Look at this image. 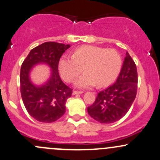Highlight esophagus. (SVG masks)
<instances>
[{"mask_svg": "<svg viewBox=\"0 0 160 160\" xmlns=\"http://www.w3.org/2000/svg\"><path fill=\"white\" fill-rule=\"evenodd\" d=\"M83 92L82 91H73V95H77V94H82Z\"/></svg>", "mask_w": 160, "mask_h": 160, "instance_id": "34e87169", "label": "esophagus"}]
</instances>
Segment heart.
<instances>
[{
  "mask_svg": "<svg viewBox=\"0 0 160 160\" xmlns=\"http://www.w3.org/2000/svg\"><path fill=\"white\" fill-rule=\"evenodd\" d=\"M121 66L122 58L117 50L85 45L76 49L73 57H62L58 69L67 83L74 81L83 69L85 73L75 83L77 87L83 89L110 85L118 76Z\"/></svg>",
  "mask_w": 160,
  "mask_h": 160,
  "instance_id": "b5f03b06",
  "label": "heart"
}]
</instances>
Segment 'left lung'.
Here are the masks:
<instances>
[{"label": "left lung", "instance_id": "8db88e82", "mask_svg": "<svg viewBox=\"0 0 160 160\" xmlns=\"http://www.w3.org/2000/svg\"><path fill=\"white\" fill-rule=\"evenodd\" d=\"M137 70L128 52L114 84L97 94L95 102L87 107L89 115L100 123H112L126 115L136 98Z\"/></svg>", "mask_w": 160, "mask_h": 160}]
</instances>
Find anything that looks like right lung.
Returning <instances> with one entry per match:
<instances>
[{
  "label": "right lung",
  "mask_w": 160,
  "mask_h": 160,
  "mask_svg": "<svg viewBox=\"0 0 160 160\" xmlns=\"http://www.w3.org/2000/svg\"><path fill=\"white\" fill-rule=\"evenodd\" d=\"M70 47L57 42H45L32 49L21 65V97L28 113L39 122H55L66 112L65 103L71 97L72 90L60 79L58 63ZM39 63L48 65L52 72L44 85L37 86L31 82L29 72L33 66Z\"/></svg>",
  "instance_id": "obj_1"
}]
</instances>
